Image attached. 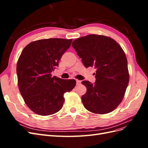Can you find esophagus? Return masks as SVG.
<instances>
[{"instance_id": "34e87169", "label": "esophagus", "mask_w": 148, "mask_h": 148, "mask_svg": "<svg viewBox=\"0 0 148 148\" xmlns=\"http://www.w3.org/2000/svg\"><path fill=\"white\" fill-rule=\"evenodd\" d=\"M80 84H81V81H80V80L77 79V85L79 86V85H80Z\"/></svg>"}]
</instances>
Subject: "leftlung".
Here are the masks:
<instances>
[{
    "instance_id": "1",
    "label": "left lung",
    "mask_w": 148,
    "mask_h": 148,
    "mask_svg": "<svg viewBox=\"0 0 148 148\" xmlns=\"http://www.w3.org/2000/svg\"><path fill=\"white\" fill-rule=\"evenodd\" d=\"M71 46L86 68L96 69L95 83L82 82L87 89L82 97L84 107L95 114L111 112L122 102L129 82L128 62L122 48L114 39L97 34L79 38Z\"/></svg>"
}]
</instances>
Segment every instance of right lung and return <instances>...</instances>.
I'll return each mask as SVG.
<instances>
[{
	"mask_svg": "<svg viewBox=\"0 0 148 148\" xmlns=\"http://www.w3.org/2000/svg\"><path fill=\"white\" fill-rule=\"evenodd\" d=\"M72 40L40 39L22 51L16 65L18 84L26 104L33 112L46 116L59 112L65 101L64 94L75 86V79H63L51 74Z\"/></svg>",
	"mask_w": 148,
	"mask_h": 148,
	"instance_id": "add662e5",
	"label": "right lung"
}]
</instances>
